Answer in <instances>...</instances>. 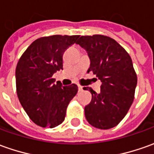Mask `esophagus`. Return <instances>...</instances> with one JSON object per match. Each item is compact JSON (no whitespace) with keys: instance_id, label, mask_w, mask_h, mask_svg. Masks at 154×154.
Instances as JSON below:
<instances>
[{"instance_id":"34e87169","label":"esophagus","mask_w":154,"mask_h":154,"mask_svg":"<svg viewBox=\"0 0 154 154\" xmlns=\"http://www.w3.org/2000/svg\"><path fill=\"white\" fill-rule=\"evenodd\" d=\"M78 90H79V92H82L83 90V87L81 85H78Z\"/></svg>"}]
</instances>
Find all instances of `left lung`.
<instances>
[{
  "label": "left lung",
  "mask_w": 154,
  "mask_h": 154,
  "mask_svg": "<svg viewBox=\"0 0 154 154\" xmlns=\"http://www.w3.org/2000/svg\"><path fill=\"white\" fill-rule=\"evenodd\" d=\"M77 44L90 58L88 71L102 82L99 94L92 88H83L92 94L84 109L86 119L96 128H113L123 120L134 100L137 77L131 58L114 38L102 34L81 36Z\"/></svg>",
  "instance_id": "1"
}]
</instances>
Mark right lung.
I'll list each match as a JSON object with an SVG mask.
<instances>
[{
  "label": "right lung",
  "mask_w": 154,
  "mask_h": 154,
  "mask_svg": "<svg viewBox=\"0 0 154 154\" xmlns=\"http://www.w3.org/2000/svg\"><path fill=\"white\" fill-rule=\"evenodd\" d=\"M79 35H51L37 38L20 57L16 88L20 103L36 125L54 128L65 120L69 103L77 94L76 84L55 83L53 74L63 68L65 51Z\"/></svg>",
  "instance_id": "right-lung-1"
}]
</instances>
